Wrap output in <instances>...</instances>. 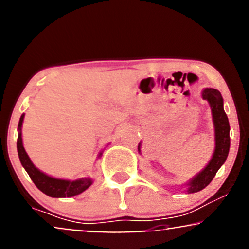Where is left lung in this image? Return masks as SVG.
Returning <instances> with one entry per match:
<instances>
[{
  "mask_svg": "<svg viewBox=\"0 0 249 249\" xmlns=\"http://www.w3.org/2000/svg\"><path fill=\"white\" fill-rule=\"evenodd\" d=\"M201 96H203L204 100L209 101L210 107H211L213 124H214L215 147L209 164L186 184L188 185V190H186L188 194H195V192L200 191L212 182L217 171L229 156L231 144L230 122L224 110V100L220 92L214 89H205L203 90Z\"/></svg>",
  "mask_w": 249,
  "mask_h": 249,
  "instance_id": "obj_1",
  "label": "left lung"
}]
</instances>
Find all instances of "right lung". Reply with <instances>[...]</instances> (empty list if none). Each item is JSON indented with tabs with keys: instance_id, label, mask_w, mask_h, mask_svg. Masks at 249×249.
I'll use <instances>...</instances> for the list:
<instances>
[{
	"instance_id": "add662e5",
	"label": "right lung",
	"mask_w": 249,
	"mask_h": 249,
	"mask_svg": "<svg viewBox=\"0 0 249 249\" xmlns=\"http://www.w3.org/2000/svg\"><path fill=\"white\" fill-rule=\"evenodd\" d=\"M24 120V114H22L18 122V137H17V151H18V157L23 168L28 172L31 180L35 183L43 194L48 195L49 197L52 198H66L73 197V196L80 195L85 190H87L92 185L93 180L89 177L79 178L75 180H67V179H59V178H53L48 176L40 170H38L34 163L31 162L30 157L26 154L22 142V124ZM102 153L99 154V157Z\"/></svg>"
}]
</instances>
